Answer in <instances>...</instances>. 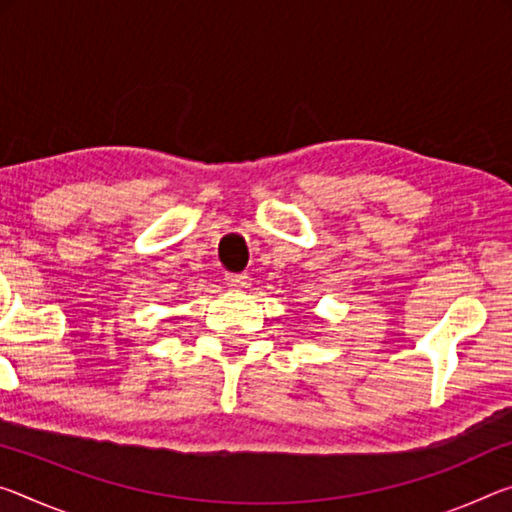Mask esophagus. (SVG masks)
I'll return each instance as SVG.
<instances>
[{
    "label": "esophagus",
    "instance_id": "34e87169",
    "mask_svg": "<svg viewBox=\"0 0 512 512\" xmlns=\"http://www.w3.org/2000/svg\"><path fill=\"white\" fill-rule=\"evenodd\" d=\"M225 282H227V287H232V289H246L250 285V278L246 273H227Z\"/></svg>",
    "mask_w": 512,
    "mask_h": 512
}]
</instances>
